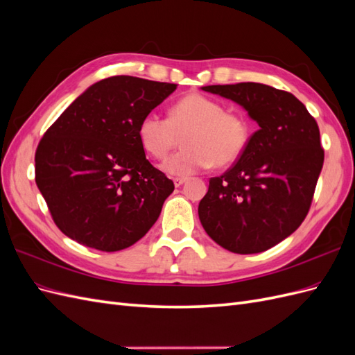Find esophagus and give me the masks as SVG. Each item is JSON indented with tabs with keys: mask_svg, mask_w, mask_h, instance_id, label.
Masks as SVG:
<instances>
[{
	"mask_svg": "<svg viewBox=\"0 0 355 355\" xmlns=\"http://www.w3.org/2000/svg\"><path fill=\"white\" fill-rule=\"evenodd\" d=\"M173 182H175V187H180V185H184L185 182H187V178H175L173 179Z\"/></svg>",
	"mask_w": 355,
	"mask_h": 355,
	"instance_id": "34e87169",
	"label": "esophagus"
}]
</instances>
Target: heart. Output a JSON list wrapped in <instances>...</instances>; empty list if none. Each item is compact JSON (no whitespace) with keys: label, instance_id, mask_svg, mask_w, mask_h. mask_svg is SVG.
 <instances>
[{"label":"heart","instance_id":"obj_1","mask_svg":"<svg viewBox=\"0 0 355 355\" xmlns=\"http://www.w3.org/2000/svg\"><path fill=\"white\" fill-rule=\"evenodd\" d=\"M139 141L146 153L164 158L185 135V149L163 163L171 176H188L198 170L230 166L249 144L250 125L240 114L227 112L225 106L201 93L180 98L168 111V118L149 112L137 128Z\"/></svg>","mask_w":355,"mask_h":355}]
</instances>
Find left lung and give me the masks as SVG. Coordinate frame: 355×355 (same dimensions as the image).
Instances as JSON below:
<instances>
[{
    "label": "left lung",
    "mask_w": 355,
    "mask_h": 355,
    "mask_svg": "<svg viewBox=\"0 0 355 355\" xmlns=\"http://www.w3.org/2000/svg\"><path fill=\"white\" fill-rule=\"evenodd\" d=\"M239 103L259 130L198 204L204 231L223 249L250 254L293 234L308 214L324 161L314 116L292 93L261 83L206 85Z\"/></svg>",
    "instance_id": "8db88e82"
}]
</instances>
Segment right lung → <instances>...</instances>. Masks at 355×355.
I'll list each match as a JSON object with an SVG mask.
<instances>
[{
    "instance_id": "1",
    "label": "right lung",
    "mask_w": 355,
    "mask_h": 355,
    "mask_svg": "<svg viewBox=\"0 0 355 355\" xmlns=\"http://www.w3.org/2000/svg\"><path fill=\"white\" fill-rule=\"evenodd\" d=\"M176 84L128 75L80 94L42 136L35 182L58 228L102 252L133 245L175 185L145 157L137 128Z\"/></svg>"
}]
</instances>
